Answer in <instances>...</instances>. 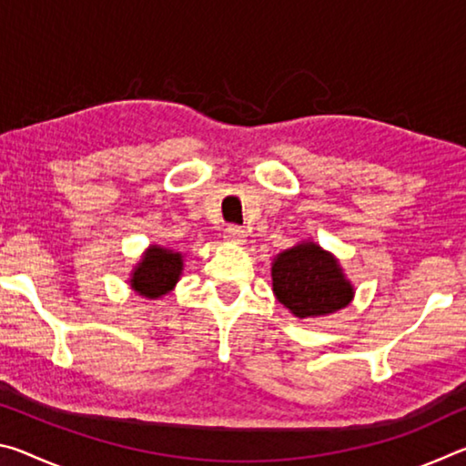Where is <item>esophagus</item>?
<instances>
[{
	"label": "esophagus",
	"instance_id": "34e87169",
	"mask_svg": "<svg viewBox=\"0 0 466 466\" xmlns=\"http://www.w3.org/2000/svg\"><path fill=\"white\" fill-rule=\"evenodd\" d=\"M224 238L228 242H234V244H244V240H247V234H244L240 226H228L224 230Z\"/></svg>",
	"mask_w": 466,
	"mask_h": 466
}]
</instances>
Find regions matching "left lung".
I'll list each match as a JSON object with an SVG mask.
<instances>
[{
  "label": "left lung",
  "instance_id": "left-lung-1",
  "mask_svg": "<svg viewBox=\"0 0 466 466\" xmlns=\"http://www.w3.org/2000/svg\"><path fill=\"white\" fill-rule=\"evenodd\" d=\"M273 294L296 319H320L345 309L356 296L339 258L314 240L273 257Z\"/></svg>",
  "mask_w": 466,
  "mask_h": 466
}]
</instances>
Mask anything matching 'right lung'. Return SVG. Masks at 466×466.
Returning a JSON list of instances; mask_svg holds the SVG:
<instances>
[{
	"label": "right lung",
	"instance_id": "add662e5",
	"mask_svg": "<svg viewBox=\"0 0 466 466\" xmlns=\"http://www.w3.org/2000/svg\"><path fill=\"white\" fill-rule=\"evenodd\" d=\"M185 269V255L180 250L149 244L129 273V288L137 296L157 299L170 294Z\"/></svg>",
	"mask_w": 466,
	"mask_h": 466
}]
</instances>
